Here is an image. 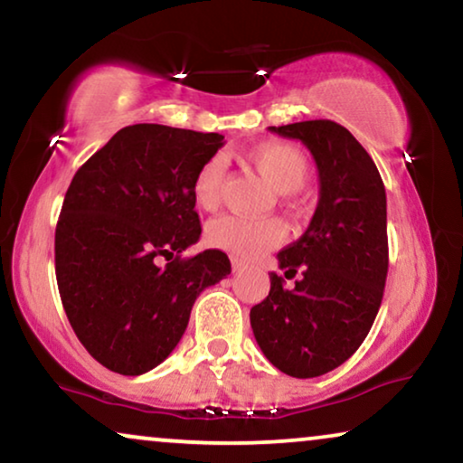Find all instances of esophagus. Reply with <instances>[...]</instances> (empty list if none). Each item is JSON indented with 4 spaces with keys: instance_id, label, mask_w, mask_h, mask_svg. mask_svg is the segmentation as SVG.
I'll return each mask as SVG.
<instances>
[{
    "instance_id": "1",
    "label": "esophagus",
    "mask_w": 463,
    "mask_h": 463,
    "mask_svg": "<svg viewBox=\"0 0 463 463\" xmlns=\"http://www.w3.org/2000/svg\"><path fill=\"white\" fill-rule=\"evenodd\" d=\"M246 268H249V263L242 261V259H238V257H232V269L233 271H242Z\"/></svg>"
}]
</instances>
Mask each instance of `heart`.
I'll use <instances>...</instances> for the list:
<instances>
[{
    "label": "heart",
    "instance_id": "obj_1",
    "mask_svg": "<svg viewBox=\"0 0 463 463\" xmlns=\"http://www.w3.org/2000/svg\"><path fill=\"white\" fill-rule=\"evenodd\" d=\"M246 162L276 189L278 194H295L303 189L312 164L306 151L293 143L269 141L246 151ZM225 185V160L211 156L200 164L192 179V198L202 211H214ZM287 238V230L278 219H246L223 214L206 227V242L238 259H255L274 249Z\"/></svg>",
    "mask_w": 463,
    "mask_h": 463
}]
</instances>
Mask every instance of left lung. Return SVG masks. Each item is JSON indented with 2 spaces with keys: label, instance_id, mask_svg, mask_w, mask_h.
I'll return each mask as SVG.
<instances>
[{
  "label": "left lung",
  "instance_id": "1",
  "mask_svg": "<svg viewBox=\"0 0 463 463\" xmlns=\"http://www.w3.org/2000/svg\"><path fill=\"white\" fill-rule=\"evenodd\" d=\"M312 151L320 200L306 233L278 252L269 295L250 309L265 358L290 377H318L344 364L369 335L388 276L385 187L373 157L331 119L269 126ZM302 278L296 288L284 277Z\"/></svg>",
  "mask_w": 463,
  "mask_h": 463
}]
</instances>
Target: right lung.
Listing matches in <instances>:
<instances>
[{"label":"right lung","instance_id":"1","mask_svg":"<svg viewBox=\"0 0 463 463\" xmlns=\"http://www.w3.org/2000/svg\"><path fill=\"white\" fill-rule=\"evenodd\" d=\"M221 145L217 132L126 126L67 189L54 233L61 301L81 345L113 373L143 375L168 358L198 295L232 271L223 250L183 257L202 233L194 173Z\"/></svg>","mask_w":463,"mask_h":463}]
</instances>
